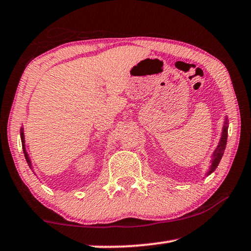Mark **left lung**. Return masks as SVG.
I'll return each instance as SVG.
<instances>
[{
	"label": "left lung",
	"mask_w": 251,
	"mask_h": 251,
	"mask_svg": "<svg viewBox=\"0 0 251 251\" xmlns=\"http://www.w3.org/2000/svg\"><path fill=\"white\" fill-rule=\"evenodd\" d=\"M227 137H228V118H227V116H225L222 136H220V139H219L217 147H216V150L214 151V152H212V155H211L210 167H209V171L207 172L206 176H209L211 173H214L215 169L217 168V166L219 165L220 160H222L225 148H226V145H227Z\"/></svg>",
	"instance_id": "1"
}]
</instances>
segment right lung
I'll use <instances>...</instances> for the list:
<instances>
[{
	"label": "right lung",
	"instance_id": "add662e5",
	"mask_svg": "<svg viewBox=\"0 0 251 251\" xmlns=\"http://www.w3.org/2000/svg\"><path fill=\"white\" fill-rule=\"evenodd\" d=\"M21 141H22V148H23V152H24L25 159H26L27 165L29 166V168H31L32 171H33L32 161H31V159H29V156H28L27 151H26V148H25V136H24V128H23V127H21ZM33 172H34V171H33ZM34 174H35V173H34ZM35 175H36V174H35Z\"/></svg>",
	"mask_w": 251,
	"mask_h": 251
}]
</instances>
